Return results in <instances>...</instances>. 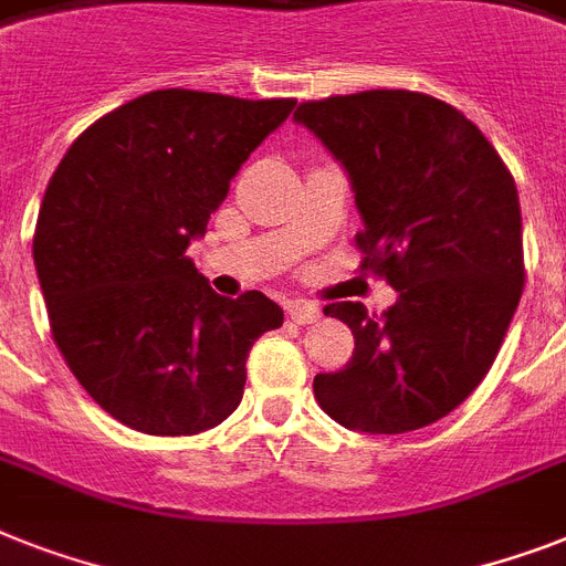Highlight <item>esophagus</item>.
<instances>
[{
    "mask_svg": "<svg viewBox=\"0 0 566 566\" xmlns=\"http://www.w3.org/2000/svg\"><path fill=\"white\" fill-rule=\"evenodd\" d=\"M287 314H291V319L296 325H311L319 319V307H316L314 302L296 298V302H291V305H287Z\"/></svg>",
    "mask_w": 566,
    "mask_h": 566,
    "instance_id": "esophagus-1",
    "label": "esophagus"
}]
</instances>
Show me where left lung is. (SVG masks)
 Here are the masks:
<instances>
[{"label":"left lung","mask_w":566,"mask_h":566,"mask_svg":"<svg viewBox=\"0 0 566 566\" xmlns=\"http://www.w3.org/2000/svg\"><path fill=\"white\" fill-rule=\"evenodd\" d=\"M346 168L363 218L360 268L398 298L325 305L355 334L314 395L337 424L410 433L480 387L523 293L521 200L506 163L457 107L410 90L305 101L293 113Z\"/></svg>","instance_id":"left-lung-1"}]
</instances>
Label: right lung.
<instances>
[{
  "instance_id": "obj_1",
  "label": "right lung",
  "mask_w": 566,
  "mask_h": 566,
  "mask_svg": "<svg viewBox=\"0 0 566 566\" xmlns=\"http://www.w3.org/2000/svg\"><path fill=\"white\" fill-rule=\"evenodd\" d=\"M293 98L156 90L86 127L49 179L34 268L60 355L101 410L148 436L235 412L252 343L284 323L259 291L218 296L188 259Z\"/></svg>"
}]
</instances>
